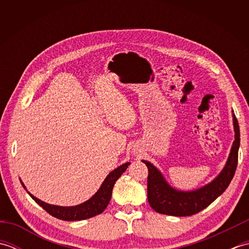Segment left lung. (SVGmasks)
I'll return each mask as SVG.
<instances>
[{
    "label": "left lung",
    "instance_id": "8db88e82",
    "mask_svg": "<svg viewBox=\"0 0 249 249\" xmlns=\"http://www.w3.org/2000/svg\"><path fill=\"white\" fill-rule=\"evenodd\" d=\"M235 140L223 171L213 182L193 192H179L169 186L161 173L146 160L143 161L147 169V200L151 208L157 213L171 216H192L201 212L206 206L223 194L229 186L236 170L237 156L240 146V127L233 114Z\"/></svg>",
    "mask_w": 249,
    "mask_h": 249
}]
</instances>
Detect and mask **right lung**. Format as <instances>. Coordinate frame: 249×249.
Returning a JSON list of instances; mask_svg holds the SVG:
<instances>
[{
    "label": "right lung",
    "mask_w": 249,
    "mask_h": 249,
    "mask_svg": "<svg viewBox=\"0 0 249 249\" xmlns=\"http://www.w3.org/2000/svg\"><path fill=\"white\" fill-rule=\"evenodd\" d=\"M129 165L130 162H126L124 165L114 169V170L112 172H110L107 178H105V181L98 189V192L95 194L91 199H89L84 203L76 206H57L48 204L44 202V201L37 199L29 192L28 194L31 196L32 199L35 200L36 203H38L41 208L46 211V212H48L51 216H53L55 218L67 221L91 218L93 216H96L100 213H103L105 209L107 208L110 202L111 196H112V189L115 181L122 176V173L125 172V170ZM21 184H22V186L25 188L22 182H21Z\"/></svg>",
    "instance_id": "1"
}]
</instances>
